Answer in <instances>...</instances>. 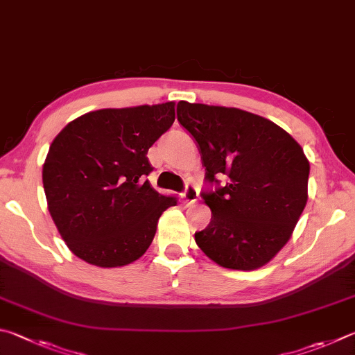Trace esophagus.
Here are the masks:
<instances>
[{"label": "esophagus", "instance_id": "esophagus-1", "mask_svg": "<svg viewBox=\"0 0 355 355\" xmlns=\"http://www.w3.org/2000/svg\"><path fill=\"white\" fill-rule=\"evenodd\" d=\"M184 202L187 204V206H191V204H195L198 201V190L193 187V185H187V189L184 191Z\"/></svg>", "mask_w": 355, "mask_h": 355}]
</instances>
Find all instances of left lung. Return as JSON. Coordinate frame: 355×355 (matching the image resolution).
<instances>
[{"label": "left lung", "instance_id": "left-lung-1", "mask_svg": "<svg viewBox=\"0 0 355 355\" xmlns=\"http://www.w3.org/2000/svg\"><path fill=\"white\" fill-rule=\"evenodd\" d=\"M178 120L201 149L209 182L226 184L202 200L212 220L196 245L223 268L252 271L287 245L307 204L310 164L287 130L237 107L178 104Z\"/></svg>", "mask_w": 355, "mask_h": 355}]
</instances>
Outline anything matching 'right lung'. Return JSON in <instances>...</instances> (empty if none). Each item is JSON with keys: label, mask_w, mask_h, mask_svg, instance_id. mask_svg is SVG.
I'll use <instances>...</instances> for the list:
<instances>
[{"label": "right lung", "mask_w": 355, "mask_h": 355, "mask_svg": "<svg viewBox=\"0 0 355 355\" xmlns=\"http://www.w3.org/2000/svg\"><path fill=\"white\" fill-rule=\"evenodd\" d=\"M174 105L99 109L55 135L43 164L49 215L74 256L99 268L135 262L153 243L160 215L178 204L145 176L154 141L170 129Z\"/></svg>", "instance_id": "1"}]
</instances>
